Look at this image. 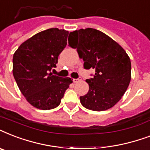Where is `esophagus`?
Instances as JSON below:
<instances>
[{"instance_id": "34e87169", "label": "esophagus", "mask_w": 150, "mask_h": 150, "mask_svg": "<svg viewBox=\"0 0 150 150\" xmlns=\"http://www.w3.org/2000/svg\"><path fill=\"white\" fill-rule=\"evenodd\" d=\"M81 80H82V78L79 77V78H78V79H73V82H80Z\"/></svg>"}]
</instances>
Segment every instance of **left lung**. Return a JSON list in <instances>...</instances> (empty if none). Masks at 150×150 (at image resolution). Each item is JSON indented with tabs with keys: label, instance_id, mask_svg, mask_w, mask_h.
<instances>
[{
	"label": "left lung",
	"instance_id": "8db88e82",
	"mask_svg": "<svg viewBox=\"0 0 150 150\" xmlns=\"http://www.w3.org/2000/svg\"><path fill=\"white\" fill-rule=\"evenodd\" d=\"M71 47L77 49L85 69H95L86 80L89 92L80 96L84 107L103 111L114 107L128 89L131 81V61L123 48L97 29L87 28L70 33Z\"/></svg>",
	"mask_w": 150,
	"mask_h": 150
}]
</instances>
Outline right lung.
I'll return each mask as SVG.
<instances>
[{"label": "right lung", "mask_w": 150, "mask_h": 150, "mask_svg": "<svg viewBox=\"0 0 150 150\" xmlns=\"http://www.w3.org/2000/svg\"><path fill=\"white\" fill-rule=\"evenodd\" d=\"M68 31L52 28L38 33L22 43L13 56V75L27 101L40 110L61 103L71 78L54 75L58 56L67 45Z\"/></svg>", "instance_id": "add662e5"}]
</instances>
